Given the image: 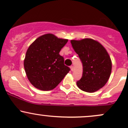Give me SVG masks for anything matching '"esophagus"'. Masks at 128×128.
I'll use <instances>...</instances> for the list:
<instances>
[{"label": "esophagus", "mask_w": 128, "mask_h": 128, "mask_svg": "<svg viewBox=\"0 0 128 128\" xmlns=\"http://www.w3.org/2000/svg\"><path fill=\"white\" fill-rule=\"evenodd\" d=\"M70 68H71V71H74V67H73V66H70Z\"/></svg>", "instance_id": "34e87169"}]
</instances>
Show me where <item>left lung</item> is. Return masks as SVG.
<instances>
[{
	"label": "left lung",
	"instance_id": "left-lung-1",
	"mask_svg": "<svg viewBox=\"0 0 128 128\" xmlns=\"http://www.w3.org/2000/svg\"><path fill=\"white\" fill-rule=\"evenodd\" d=\"M71 43L83 65L82 78L77 86L88 93L98 91L105 86L112 71V61L106 49L91 38L72 40Z\"/></svg>",
	"mask_w": 128,
	"mask_h": 128
}]
</instances>
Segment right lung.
Instances as JSON below:
<instances>
[{
  "label": "right lung",
  "mask_w": 128,
  "mask_h": 128,
  "mask_svg": "<svg viewBox=\"0 0 128 128\" xmlns=\"http://www.w3.org/2000/svg\"><path fill=\"white\" fill-rule=\"evenodd\" d=\"M47 34L36 38L26 52L24 66L30 82L35 88L49 91L56 88L70 71L59 54L68 42Z\"/></svg>",
  "instance_id": "right-lung-1"
}]
</instances>
